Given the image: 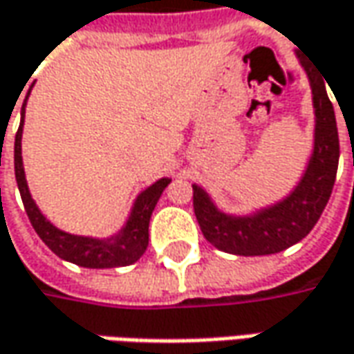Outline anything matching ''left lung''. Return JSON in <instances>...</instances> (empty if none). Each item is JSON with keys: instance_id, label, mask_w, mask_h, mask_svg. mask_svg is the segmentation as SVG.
Here are the masks:
<instances>
[{"instance_id": "obj_1", "label": "left lung", "mask_w": 354, "mask_h": 354, "mask_svg": "<svg viewBox=\"0 0 354 354\" xmlns=\"http://www.w3.org/2000/svg\"><path fill=\"white\" fill-rule=\"evenodd\" d=\"M301 66L308 74L311 88L313 145L296 186L282 200L237 215L217 207L205 189L192 184L194 212L201 233L215 249L241 257L280 252L310 233L329 201L339 165L335 111L323 78L311 74L304 62Z\"/></svg>"}]
</instances>
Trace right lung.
Masks as SVG:
<instances>
[{"label": "right lung", "mask_w": 354, "mask_h": 354, "mask_svg": "<svg viewBox=\"0 0 354 354\" xmlns=\"http://www.w3.org/2000/svg\"><path fill=\"white\" fill-rule=\"evenodd\" d=\"M31 93V90H29ZM29 93L21 107V123L15 135V180H17L19 194L25 205V212L31 219L37 235L43 239L48 249L60 257L62 261L74 262L84 268H115V266H129L142 257L149 247V223L158 198L162 196L165 188L172 182L170 178H160L149 188H145L135 198L129 217L123 227L109 235V237H90V235H74L58 229L55 223L46 219L37 201L32 200L31 189L25 178L23 168V153H21V139H23V125H25V107Z\"/></svg>", "instance_id": "right-lung-1"}]
</instances>
